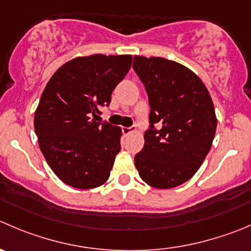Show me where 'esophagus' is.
I'll return each mask as SVG.
<instances>
[{
  "mask_svg": "<svg viewBox=\"0 0 251 251\" xmlns=\"http://www.w3.org/2000/svg\"><path fill=\"white\" fill-rule=\"evenodd\" d=\"M132 130H133L132 127H123V132H124V135H128V133L132 132Z\"/></svg>",
  "mask_w": 251,
  "mask_h": 251,
  "instance_id": "34e87169",
  "label": "esophagus"
}]
</instances>
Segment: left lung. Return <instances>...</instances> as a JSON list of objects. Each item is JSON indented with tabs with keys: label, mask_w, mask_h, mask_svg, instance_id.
<instances>
[{
	"label": "left lung",
	"mask_w": 251,
	"mask_h": 251,
	"mask_svg": "<svg viewBox=\"0 0 251 251\" xmlns=\"http://www.w3.org/2000/svg\"><path fill=\"white\" fill-rule=\"evenodd\" d=\"M132 67L151 106V128L135 165L150 186L173 189L193 177L210 152L217 127L213 101L200 77L179 62L136 55Z\"/></svg>",
	"instance_id": "obj_1"
}]
</instances>
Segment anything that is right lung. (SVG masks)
I'll use <instances>...</instances> for the list:
<instances>
[{
	"instance_id": "obj_1",
	"label": "right lung",
	"mask_w": 251,
	"mask_h": 251,
	"mask_svg": "<svg viewBox=\"0 0 251 251\" xmlns=\"http://www.w3.org/2000/svg\"><path fill=\"white\" fill-rule=\"evenodd\" d=\"M131 62V55L78 56L46 84L34 128L49 167L65 184L94 189L109 179L123 132L119 126L96 120Z\"/></svg>"
}]
</instances>
